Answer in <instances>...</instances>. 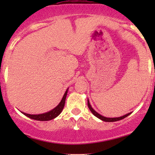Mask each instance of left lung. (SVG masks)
I'll return each mask as SVG.
<instances>
[{"instance_id": "left-lung-1", "label": "left lung", "mask_w": 155, "mask_h": 155, "mask_svg": "<svg viewBox=\"0 0 155 155\" xmlns=\"http://www.w3.org/2000/svg\"><path fill=\"white\" fill-rule=\"evenodd\" d=\"M87 107H88L89 109H90L91 112L92 113H93L94 115H95V116H96L97 118H99V119L102 120V121H107V122H113V121H119V120L123 119V118H126V117H127L128 115H130V113L126 114V115H123V116L118 117V118H107V117H104V116H103V115H100V114L97 113V112L96 111L94 110V109L91 107V106L90 103H89L88 100H87Z\"/></svg>"}]
</instances>
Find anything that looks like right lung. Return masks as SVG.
Returning <instances> with one entry per match:
<instances>
[{
    "instance_id": "right-lung-1",
    "label": "right lung",
    "mask_w": 155,
    "mask_h": 155,
    "mask_svg": "<svg viewBox=\"0 0 155 155\" xmlns=\"http://www.w3.org/2000/svg\"><path fill=\"white\" fill-rule=\"evenodd\" d=\"M68 88L67 89V91H65L64 94L60 104H59L55 108H54V109H51V111H49V112H46V113L43 114H39V115H31V114L25 113V112H21V113L24 114L25 115H26V116L28 117V118H31V119L37 120V121H49V120L53 119V118L58 116L61 114V112H62V110H63L65 104V100H66L67 94H68Z\"/></svg>"
}]
</instances>
